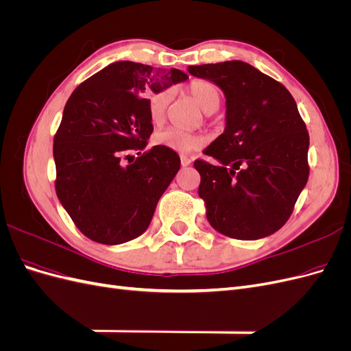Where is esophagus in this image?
Listing matches in <instances>:
<instances>
[{
  "mask_svg": "<svg viewBox=\"0 0 351 351\" xmlns=\"http://www.w3.org/2000/svg\"><path fill=\"white\" fill-rule=\"evenodd\" d=\"M190 164H192V159L187 156H182V167H189Z\"/></svg>",
  "mask_w": 351,
  "mask_h": 351,
  "instance_id": "1",
  "label": "esophagus"
}]
</instances>
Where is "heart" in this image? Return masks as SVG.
I'll use <instances>...</instances> for the list:
<instances>
[{
  "instance_id": "1",
  "label": "heart",
  "mask_w": 351,
  "mask_h": 351,
  "mask_svg": "<svg viewBox=\"0 0 351 351\" xmlns=\"http://www.w3.org/2000/svg\"><path fill=\"white\" fill-rule=\"evenodd\" d=\"M189 95L199 105L205 114H212L219 108L221 92L217 84L208 80H193L189 84ZM169 101H171V90H161L154 93L147 101V115L154 125L162 124ZM206 143V137L200 134H190L177 129H165L155 133L154 145L164 146L167 149L177 154H190L200 149Z\"/></svg>"
}]
</instances>
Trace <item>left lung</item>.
Listing matches in <instances>:
<instances>
[{"label": "left lung", "instance_id": "1", "mask_svg": "<svg viewBox=\"0 0 351 351\" xmlns=\"http://www.w3.org/2000/svg\"><path fill=\"white\" fill-rule=\"evenodd\" d=\"M187 70L226 95L224 133L204 151L218 164L195 161L209 224L239 240L274 234L290 218L309 177V133L294 98L280 82L239 60Z\"/></svg>", "mask_w": 351, "mask_h": 351}]
</instances>
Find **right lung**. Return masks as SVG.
<instances>
[{
	"instance_id": "add662e5",
	"label": "right lung",
	"mask_w": 351,
	"mask_h": 351,
	"mask_svg": "<svg viewBox=\"0 0 351 351\" xmlns=\"http://www.w3.org/2000/svg\"><path fill=\"white\" fill-rule=\"evenodd\" d=\"M187 79L177 69L117 61L71 93L54 137L56 192L88 239L121 244L149 227L180 156L164 146L142 152L154 132L146 95ZM132 150L140 156L124 166Z\"/></svg>"
}]
</instances>
